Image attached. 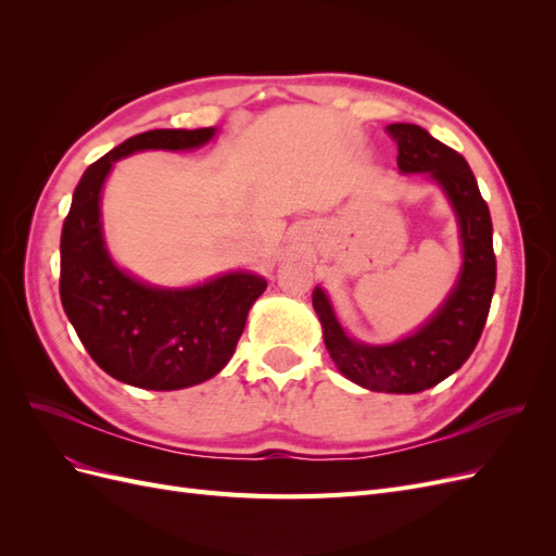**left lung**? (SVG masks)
Listing matches in <instances>:
<instances>
[{
  "instance_id": "left-lung-1",
  "label": "left lung",
  "mask_w": 556,
  "mask_h": 556,
  "mask_svg": "<svg viewBox=\"0 0 556 556\" xmlns=\"http://www.w3.org/2000/svg\"><path fill=\"white\" fill-rule=\"evenodd\" d=\"M387 134L399 146V169L403 174H429L445 190L457 213L464 250L459 280L429 323L390 345L352 341L319 288L313 292V308L323 323L329 355L345 378L374 392L415 394L457 371L480 341L496 285L492 215L473 172L457 150L408 123L387 125Z\"/></svg>"
}]
</instances>
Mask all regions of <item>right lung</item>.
<instances>
[{"mask_svg":"<svg viewBox=\"0 0 556 556\" xmlns=\"http://www.w3.org/2000/svg\"><path fill=\"white\" fill-rule=\"evenodd\" d=\"M213 127L150 129L90 164L78 180L60 239V299L99 368L141 390L169 392L220 374L243 333L250 306L266 290L255 274H225L188 290L131 278L109 257L99 220L113 162L137 150H188Z\"/></svg>","mask_w":556,"mask_h":556,"instance_id":"1","label":"right lung"}]
</instances>
